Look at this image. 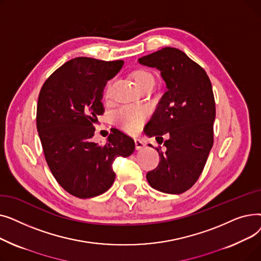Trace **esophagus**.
I'll return each instance as SVG.
<instances>
[{
	"instance_id": "obj_1",
	"label": "esophagus",
	"mask_w": 261,
	"mask_h": 261,
	"mask_svg": "<svg viewBox=\"0 0 261 261\" xmlns=\"http://www.w3.org/2000/svg\"><path fill=\"white\" fill-rule=\"evenodd\" d=\"M134 143H135V148H136V150H140V149H142V148L145 147V144H144L141 140H139V139H134Z\"/></svg>"
}]
</instances>
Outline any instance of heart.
I'll return each instance as SVG.
<instances>
[{"instance_id":"1","label":"heart","mask_w":261,"mask_h":261,"mask_svg":"<svg viewBox=\"0 0 261 261\" xmlns=\"http://www.w3.org/2000/svg\"><path fill=\"white\" fill-rule=\"evenodd\" d=\"M131 77L133 78L136 87L141 91L146 88H152L155 81L153 75L147 70H145V68H136V70H134L131 73ZM110 87H111V84L108 82L105 90L106 97H108L109 95ZM146 116L147 112L144 108L135 106H126L117 109L112 115V119L116 126L120 127L125 131L134 133L141 129L146 119Z\"/></svg>"}]
</instances>
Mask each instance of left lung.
<instances>
[{
    "label": "left lung",
    "instance_id": "left-lung-1",
    "mask_svg": "<svg viewBox=\"0 0 261 261\" xmlns=\"http://www.w3.org/2000/svg\"><path fill=\"white\" fill-rule=\"evenodd\" d=\"M139 62L158 68L167 87L145 127L149 136L162 139L159 144L168 135L166 151L156 148L160 163L147 173V181L162 193L179 195L198 181L214 144L216 105L211 80L203 67L174 47H164Z\"/></svg>",
    "mask_w": 261,
    "mask_h": 261
}]
</instances>
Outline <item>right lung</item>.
<instances>
[{
	"label": "right lung",
	"mask_w": 261,
	"mask_h": 261,
	"mask_svg": "<svg viewBox=\"0 0 261 261\" xmlns=\"http://www.w3.org/2000/svg\"><path fill=\"white\" fill-rule=\"evenodd\" d=\"M122 60L77 57L57 68L41 88L37 130L47 165L68 194L80 199L99 196L115 180L113 162L133 153L132 138L115 129L105 145L92 142L108 80Z\"/></svg>",
	"instance_id": "add662e5"
}]
</instances>
